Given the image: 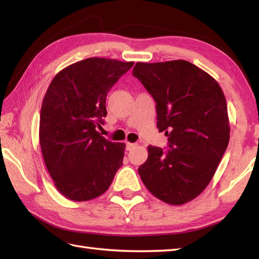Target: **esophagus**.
<instances>
[{
    "instance_id": "obj_1",
    "label": "esophagus",
    "mask_w": 259,
    "mask_h": 259,
    "mask_svg": "<svg viewBox=\"0 0 259 259\" xmlns=\"http://www.w3.org/2000/svg\"><path fill=\"white\" fill-rule=\"evenodd\" d=\"M136 144H131V142H126V150H133L136 147Z\"/></svg>"
}]
</instances>
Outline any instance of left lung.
<instances>
[{"label":"left lung","mask_w":259,"mask_h":259,"mask_svg":"<svg viewBox=\"0 0 259 259\" xmlns=\"http://www.w3.org/2000/svg\"><path fill=\"white\" fill-rule=\"evenodd\" d=\"M133 74L155 99L157 128L170 148L148 147L138 172L158 199L184 205L206 189L227 149L226 98L210 74L185 60L137 62Z\"/></svg>","instance_id":"left-lung-1"}]
</instances>
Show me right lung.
Here are the masks:
<instances>
[{
	"mask_svg": "<svg viewBox=\"0 0 259 259\" xmlns=\"http://www.w3.org/2000/svg\"><path fill=\"white\" fill-rule=\"evenodd\" d=\"M134 65L89 58L54 76L43 99L38 138L46 167L60 194L74 201L108 190L122 166L125 145L97 131L107 115L111 87Z\"/></svg>",
	"mask_w": 259,
	"mask_h": 259,
	"instance_id": "1",
	"label": "right lung"
}]
</instances>
